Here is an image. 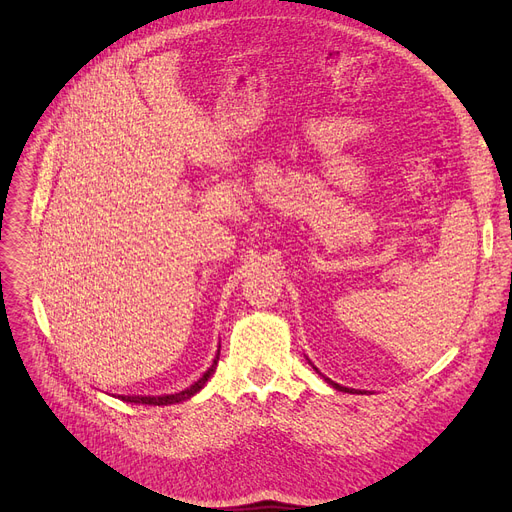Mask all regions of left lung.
I'll list each match as a JSON object with an SVG mask.
<instances>
[{"mask_svg": "<svg viewBox=\"0 0 512 512\" xmlns=\"http://www.w3.org/2000/svg\"><path fill=\"white\" fill-rule=\"evenodd\" d=\"M328 383H330L334 389H338V391H344V393H352L350 389H346V387H342V385H338V383H334V381H328Z\"/></svg>", "mask_w": 512, "mask_h": 512, "instance_id": "1", "label": "left lung"}]
</instances>
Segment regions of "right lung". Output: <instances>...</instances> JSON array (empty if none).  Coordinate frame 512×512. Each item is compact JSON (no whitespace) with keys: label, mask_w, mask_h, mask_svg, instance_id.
<instances>
[{"label":"right lung","mask_w":512,"mask_h":512,"mask_svg":"<svg viewBox=\"0 0 512 512\" xmlns=\"http://www.w3.org/2000/svg\"><path fill=\"white\" fill-rule=\"evenodd\" d=\"M218 354L221 352H216V358L212 360V364H210V369L202 375V379H198L194 385H190L188 389H184V391H180V393H176V395H162V397H121L123 401H129V403H141V405H172V403H180V401H186V399H190L192 395H196L204 385H206V381H208V377L214 373V369H216V364H218Z\"/></svg>","instance_id":"obj_1"}]
</instances>
